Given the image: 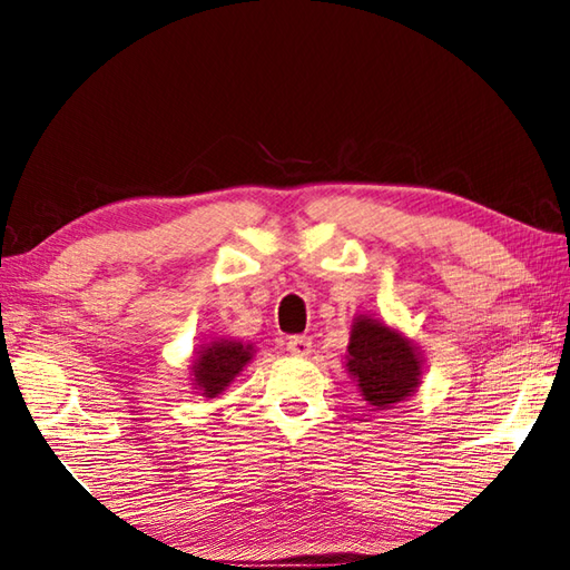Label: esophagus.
Returning <instances> with one entry per match:
<instances>
[{
	"instance_id": "esophagus-1",
	"label": "esophagus",
	"mask_w": 570,
	"mask_h": 570,
	"mask_svg": "<svg viewBox=\"0 0 570 570\" xmlns=\"http://www.w3.org/2000/svg\"><path fill=\"white\" fill-rule=\"evenodd\" d=\"M286 350L294 357H308L311 350H313V343H311L308 335H294V337H288Z\"/></svg>"
}]
</instances>
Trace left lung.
<instances>
[{
  "label": "left lung",
  "mask_w": 570,
  "mask_h": 570,
  "mask_svg": "<svg viewBox=\"0 0 570 570\" xmlns=\"http://www.w3.org/2000/svg\"><path fill=\"white\" fill-rule=\"evenodd\" d=\"M345 360L362 399L380 411L406 402L421 386L423 357L414 341L367 313H360L350 325Z\"/></svg>",
  "instance_id": "obj_1"
}]
</instances>
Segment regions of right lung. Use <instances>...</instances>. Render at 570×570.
I'll use <instances>...</instances> for the list:
<instances>
[{
  "mask_svg": "<svg viewBox=\"0 0 570 570\" xmlns=\"http://www.w3.org/2000/svg\"><path fill=\"white\" fill-rule=\"evenodd\" d=\"M254 353L257 350L252 343L233 341V337H213L210 343L200 345L188 367L193 390L205 399L220 396L235 382L237 374L249 365Z\"/></svg>",
  "mask_w": 570,
  "mask_h": 570,
  "instance_id": "add662e5",
  "label": "right lung"
}]
</instances>
